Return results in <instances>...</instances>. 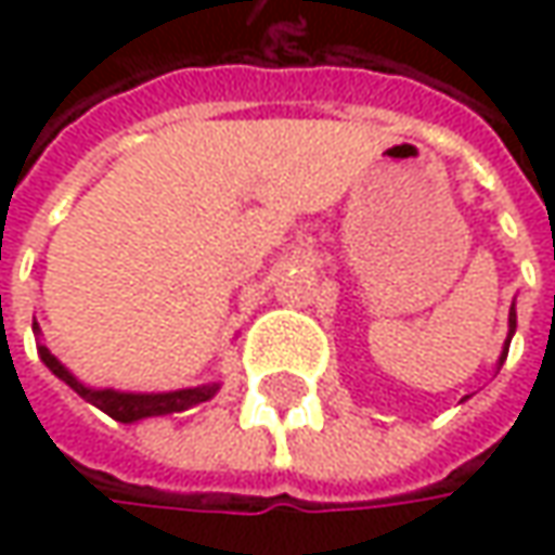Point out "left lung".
<instances>
[{"mask_svg":"<svg viewBox=\"0 0 555 555\" xmlns=\"http://www.w3.org/2000/svg\"><path fill=\"white\" fill-rule=\"evenodd\" d=\"M513 333H516V302H513V309H509V333H506V343H503V352H501V361H498V371H501V364L506 361V352H509V339H513Z\"/></svg>","mask_w":555,"mask_h":555,"instance_id":"left-lung-1","label":"left lung"}]
</instances>
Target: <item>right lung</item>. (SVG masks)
Wrapping results in <instances>:
<instances>
[{"label": "right lung", "mask_w": 555, "mask_h": 555, "mask_svg": "<svg viewBox=\"0 0 555 555\" xmlns=\"http://www.w3.org/2000/svg\"><path fill=\"white\" fill-rule=\"evenodd\" d=\"M33 333L39 336V324H36V321H33ZM36 349H39L42 364H46L57 379H64L79 398H86L89 404H95L98 411L114 416L117 423H139V420H147V416L182 414V411L194 408V404L209 401L212 395L219 392V386H222V383H203V386L176 389V392H119V389H92V386H86L82 379H76L74 373L67 371V367L49 352V346L39 343Z\"/></svg>", "instance_id": "1"}]
</instances>
